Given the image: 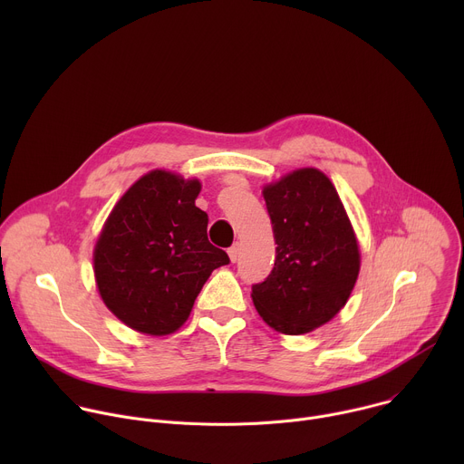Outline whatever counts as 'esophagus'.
Here are the masks:
<instances>
[{"label":"esophagus","mask_w":464,"mask_h":464,"mask_svg":"<svg viewBox=\"0 0 464 464\" xmlns=\"http://www.w3.org/2000/svg\"><path fill=\"white\" fill-rule=\"evenodd\" d=\"M229 258H231V262H237L238 258H240V244H233L231 247H229Z\"/></svg>","instance_id":"obj_1"}]
</instances>
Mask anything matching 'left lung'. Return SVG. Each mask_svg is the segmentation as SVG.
I'll return each instance as SVG.
<instances>
[{
	"mask_svg": "<svg viewBox=\"0 0 464 464\" xmlns=\"http://www.w3.org/2000/svg\"><path fill=\"white\" fill-rule=\"evenodd\" d=\"M262 194L277 255L251 299L277 333L306 334L345 306L360 272L358 240L333 181L317 169L294 170Z\"/></svg>",
	"mask_w": 464,
	"mask_h": 464,
	"instance_id": "left-lung-1",
	"label": "left lung"
}]
</instances>
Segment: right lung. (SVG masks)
<instances>
[{
	"mask_svg": "<svg viewBox=\"0 0 464 464\" xmlns=\"http://www.w3.org/2000/svg\"><path fill=\"white\" fill-rule=\"evenodd\" d=\"M200 181L152 170L110 213L93 253L104 304L130 328L167 336L188 317L211 272L229 264L196 208Z\"/></svg>",
	"mask_w": 464,
	"mask_h": 464,
	"instance_id": "obj_1",
	"label": "right lung"
}]
</instances>
